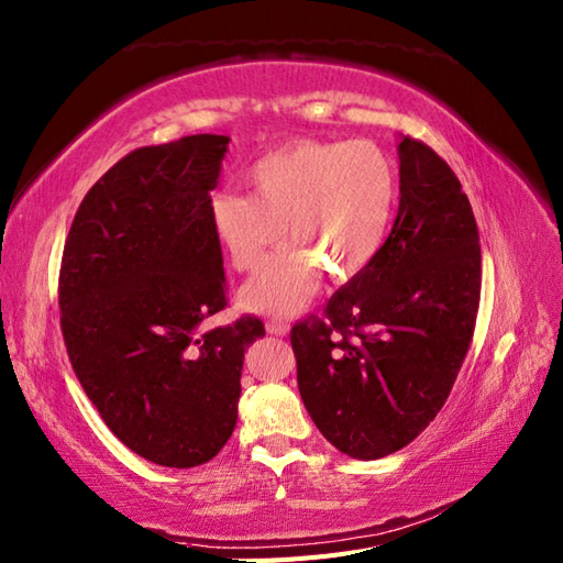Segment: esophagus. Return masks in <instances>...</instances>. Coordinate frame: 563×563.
Masks as SVG:
<instances>
[{
	"instance_id": "esophagus-1",
	"label": "esophagus",
	"mask_w": 563,
	"mask_h": 563,
	"mask_svg": "<svg viewBox=\"0 0 563 563\" xmlns=\"http://www.w3.org/2000/svg\"><path fill=\"white\" fill-rule=\"evenodd\" d=\"M266 331H268L271 335H287V331H290V323L283 321V319H271V321L266 323Z\"/></svg>"
}]
</instances>
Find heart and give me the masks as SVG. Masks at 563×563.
<instances>
[{
	"mask_svg": "<svg viewBox=\"0 0 563 563\" xmlns=\"http://www.w3.org/2000/svg\"><path fill=\"white\" fill-rule=\"evenodd\" d=\"M250 194H218L211 220L238 271H256L283 232L292 240L244 285L242 302L261 313H290L313 297L321 273L357 278L382 252L398 179L372 141H297L246 173ZM286 230H282V225Z\"/></svg>",
	"mask_w": 563,
	"mask_h": 563,
	"instance_id": "1",
	"label": "heart"
}]
</instances>
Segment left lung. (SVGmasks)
I'll list each match as a JSON object with an SVG mask.
<instances>
[{
    "label": "left lung",
    "mask_w": 563,
    "mask_h": 563,
    "mask_svg": "<svg viewBox=\"0 0 563 563\" xmlns=\"http://www.w3.org/2000/svg\"><path fill=\"white\" fill-rule=\"evenodd\" d=\"M398 216L374 264L292 325L297 386L313 424L350 459L376 461L420 437L473 343L479 232L449 163L402 136Z\"/></svg>",
    "instance_id": "left-lung-1"
}]
</instances>
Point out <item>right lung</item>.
I'll return each mask as SVG.
<instances>
[{
	"label": "right lung",
	"instance_id": "1",
	"mask_svg": "<svg viewBox=\"0 0 563 563\" xmlns=\"http://www.w3.org/2000/svg\"><path fill=\"white\" fill-rule=\"evenodd\" d=\"M228 136L136 148L84 196L59 268L71 367L102 422L155 465L194 467L238 424L244 350L266 335L242 317L199 333L228 307L211 189Z\"/></svg>",
	"mask_w": 563,
	"mask_h": 563
}]
</instances>
